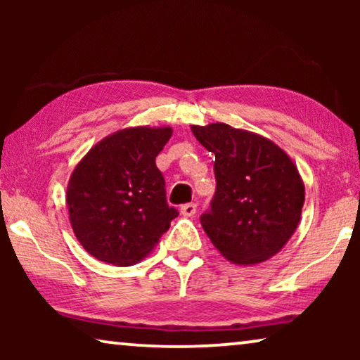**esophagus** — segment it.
<instances>
[{
    "mask_svg": "<svg viewBox=\"0 0 360 360\" xmlns=\"http://www.w3.org/2000/svg\"><path fill=\"white\" fill-rule=\"evenodd\" d=\"M180 213L186 216V218H190V216H195L196 213V205L195 203H186L180 208Z\"/></svg>",
    "mask_w": 360,
    "mask_h": 360,
    "instance_id": "obj_1",
    "label": "esophagus"
}]
</instances>
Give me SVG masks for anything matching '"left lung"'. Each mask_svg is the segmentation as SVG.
<instances>
[{"instance_id":"left-lung-1","label":"left lung","mask_w":360,"mask_h":360,"mask_svg":"<svg viewBox=\"0 0 360 360\" xmlns=\"http://www.w3.org/2000/svg\"><path fill=\"white\" fill-rule=\"evenodd\" d=\"M214 154L216 193L201 226L219 254L238 265L274 257L302 218L304 185L287 152L267 137L224 122L191 126Z\"/></svg>"}]
</instances>
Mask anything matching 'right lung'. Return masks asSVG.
<instances>
[{
	"label": "right lung",
	"instance_id": "1",
	"mask_svg": "<svg viewBox=\"0 0 360 360\" xmlns=\"http://www.w3.org/2000/svg\"><path fill=\"white\" fill-rule=\"evenodd\" d=\"M172 132L170 126L120 129L96 142L73 169L65 195L68 219L95 259L120 267L137 264L176 218L155 165Z\"/></svg>",
	"mask_w": 360,
	"mask_h": 360
}]
</instances>
